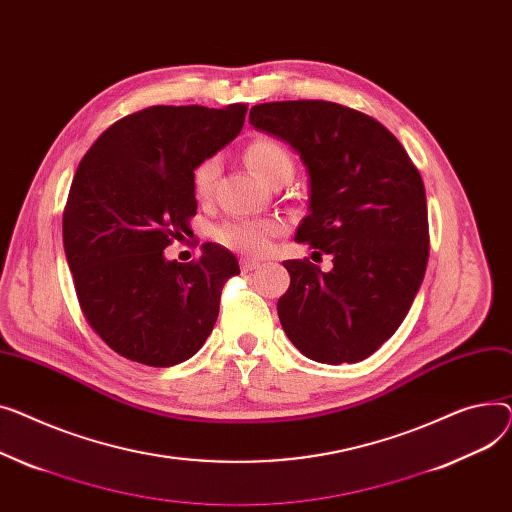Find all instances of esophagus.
Here are the masks:
<instances>
[{
  "label": "esophagus",
  "instance_id": "esophagus-1",
  "mask_svg": "<svg viewBox=\"0 0 512 512\" xmlns=\"http://www.w3.org/2000/svg\"><path fill=\"white\" fill-rule=\"evenodd\" d=\"M260 266V260H254V258H244L242 260V270L244 273H250V270H256Z\"/></svg>",
  "mask_w": 512,
  "mask_h": 512
}]
</instances>
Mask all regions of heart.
<instances>
[{
  "label": "heart",
  "mask_w": 512,
  "mask_h": 512,
  "mask_svg": "<svg viewBox=\"0 0 512 512\" xmlns=\"http://www.w3.org/2000/svg\"><path fill=\"white\" fill-rule=\"evenodd\" d=\"M246 159L264 182H270V179L281 173L293 171L291 155L275 140L262 138L252 142L246 150ZM219 171H221V163L217 157H210L196 167L192 186L198 198L210 196L219 177ZM281 231H283V223L279 219H237V221L223 223L217 229V239L231 250L244 252V254H262L268 250L273 237L279 235Z\"/></svg>",
  "instance_id": "1"
}]
</instances>
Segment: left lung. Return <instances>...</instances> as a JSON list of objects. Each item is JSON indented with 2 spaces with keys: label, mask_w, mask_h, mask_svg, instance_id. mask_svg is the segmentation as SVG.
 <instances>
[{
  "label": "left lung",
  "mask_w": 512,
  "mask_h": 512,
  "mask_svg": "<svg viewBox=\"0 0 512 512\" xmlns=\"http://www.w3.org/2000/svg\"><path fill=\"white\" fill-rule=\"evenodd\" d=\"M250 124L302 159L308 217L295 242L333 256L328 273L310 260L283 262L291 277L277 304L285 335L314 362H362L395 335L426 275L422 175L380 122L339 103H262Z\"/></svg>",
  "instance_id": "obj_1"
}]
</instances>
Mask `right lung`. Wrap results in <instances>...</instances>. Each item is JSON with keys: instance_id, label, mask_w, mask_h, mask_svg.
Masks as SVG:
<instances>
[{"instance_id": "1", "label": "right lung", "mask_w": 512, "mask_h": 512, "mask_svg": "<svg viewBox=\"0 0 512 512\" xmlns=\"http://www.w3.org/2000/svg\"><path fill=\"white\" fill-rule=\"evenodd\" d=\"M248 107H146L107 128L78 165L64 210V250L95 333L132 362L169 368L213 333L237 258L202 244L198 262L165 258L196 215L194 169L244 126Z\"/></svg>"}]
</instances>
